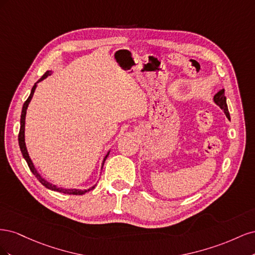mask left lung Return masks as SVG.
Returning <instances> with one entry per match:
<instances>
[{
  "label": "left lung",
  "instance_id": "8db88e82",
  "mask_svg": "<svg viewBox=\"0 0 255 255\" xmlns=\"http://www.w3.org/2000/svg\"><path fill=\"white\" fill-rule=\"evenodd\" d=\"M213 101L215 102L216 105H218L220 109L222 110V112L225 113V115L227 116V118L230 120V113L228 110V104H227V97L225 95V89H220L217 94L214 96Z\"/></svg>",
  "mask_w": 255,
  "mask_h": 255
}]
</instances>
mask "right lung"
Listing matches in <instances>:
<instances>
[{"label":"right lung","mask_w":255,"mask_h":255,"mask_svg":"<svg viewBox=\"0 0 255 255\" xmlns=\"http://www.w3.org/2000/svg\"><path fill=\"white\" fill-rule=\"evenodd\" d=\"M51 74H52V71H47V72H45V73L42 75V78H41L39 81L35 83V85L33 86L32 90H30V95H29V97L27 98V100H26V101L24 102V104H23V107H22V113H21V119H20V130H19V136H18L19 146H20V150H21V153H22L23 157H24V159L26 160V163H27V165H28V167H29V169H30V171L33 172V174L36 176V179H37L38 181H39V182L43 185L44 187H47L48 189L53 190V191L61 192V194H65V195H84V194H86L87 191L94 189V188L97 186V184H95L94 186H91V187H89V188H87V189H78V188H65V187H58L57 185L53 184V183H51V182H49V181L45 180L44 177H42V175H41L39 172H38V170L36 169V167H35L34 163H33L32 159H30V157H29V154H28L27 149H26V144H25V117H26V111H27V107H28V104H29V102H30V100H32V98H33V96H34V92H35V90H36L37 84L39 83V82H41V81H43L44 79H47L48 76H49V75H51ZM110 152H111V151L107 152V153H106V155L104 156L103 161H102V165H101V169L103 168L104 161H105V159L107 158V156H109Z\"/></svg>","instance_id":"1"}]
</instances>
